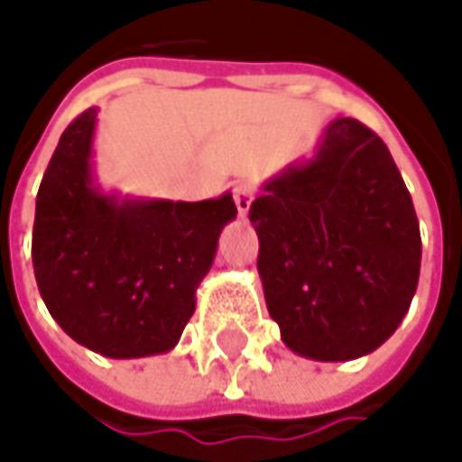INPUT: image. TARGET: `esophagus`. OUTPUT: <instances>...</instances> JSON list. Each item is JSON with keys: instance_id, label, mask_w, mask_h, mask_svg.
I'll use <instances>...</instances> for the list:
<instances>
[{"instance_id": "obj_1", "label": "esophagus", "mask_w": 462, "mask_h": 462, "mask_svg": "<svg viewBox=\"0 0 462 462\" xmlns=\"http://www.w3.org/2000/svg\"><path fill=\"white\" fill-rule=\"evenodd\" d=\"M234 200H236V208H239V216L244 218L249 213L252 203H254V187L249 182H236L234 185Z\"/></svg>"}]
</instances>
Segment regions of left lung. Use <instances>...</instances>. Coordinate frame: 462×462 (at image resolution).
Returning <instances> with one entry per match:
<instances>
[{
  "mask_svg": "<svg viewBox=\"0 0 462 462\" xmlns=\"http://www.w3.org/2000/svg\"><path fill=\"white\" fill-rule=\"evenodd\" d=\"M249 221L267 310L295 355L357 360L399 328L421 236L393 156L363 123L331 120L313 156L262 185Z\"/></svg>",
  "mask_w": 462,
  "mask_h": 462,
  "instance_id": "1",
  "label": "left lung"
}]
</instances>
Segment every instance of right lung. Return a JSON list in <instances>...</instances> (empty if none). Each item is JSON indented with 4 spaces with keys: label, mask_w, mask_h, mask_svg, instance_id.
<instances>
[{
    "label": "right lung",
    "mask_w": 462,
    "mask_h": 462,
    "mask_svg": "<svg viewBox=\"0 0 462 462\" xmlns=\"http://www.w3.org/2000/svg\"><path fill=\"white\" fill-rule=\"evenodd\" d=\"M97 107L66 131L35 200L32 267L56 324L113 360L174 349L210 273L231 192L200 203L102 189L95 174Z\"/></svg>",
    "instance_id": "add662e5"
}]
</instances>
